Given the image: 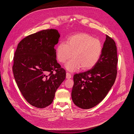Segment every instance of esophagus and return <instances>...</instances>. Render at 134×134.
I'll return each instance as SVG.
<instances>
[{
	"mask_svg": "<svg viewBox=\"0 0 134 134\" xmlns=\"http://www.w3.org/2000/svg\"><path fill=\"white\" fill-rule=\"evenodd\" d=\"M71 77H72V76H71V74H70V73L67 72V73H66V78L70 79V78H71Z\"/></svg>",
	"mask_w": 134,
	"mask_h": 134,
	"instance_id": "esophagus-1",
	"label": "esophagus"
}]
</instances>
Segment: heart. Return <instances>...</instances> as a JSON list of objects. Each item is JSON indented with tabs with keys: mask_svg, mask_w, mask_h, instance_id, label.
Listing matches in <instances>:
<instances>
[{
	"mask_svg": "<svg viewBox=\"0 0 134 134\" xmlns=\"http://www.w3.org/2000/svg\"><path fill=\"white\" fill-rule=\"evenodd\" d=\"M103 44L100 40L94 38L87 33H78L68 37L66 44L59 43L56 48L58 61L64 63L73 57L65 64L67 70L75 72L81 67L83 70L93 68L100 59Z\"/></svg>",
	"mask_w": 134,
	"mask_h": 134,
	"instance_id": "obj_1",
	"label": "heart"
}]
</instances>
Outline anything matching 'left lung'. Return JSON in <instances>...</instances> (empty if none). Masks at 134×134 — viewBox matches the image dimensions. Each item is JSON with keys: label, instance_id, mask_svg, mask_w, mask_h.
Returning a JSON list of instances; mask_svg holds the SVG:
<instances>
[{"label": "left lung", "instance_id": "1", "mask_svg": "<svg viewBox=\"0 0 134 134\" xmlns=\"http://www.w3.org/2000/svg\"><path fill=\"white\" fill-rule=\"evenodd\" d=\"M118 61L115 42L106 35L98 63L91 70L73 76L72 99L76 106L87 109L103 100L115 82Z\"/></svg>", "mask_w": 134, "mask_h": 134}]
</instances>
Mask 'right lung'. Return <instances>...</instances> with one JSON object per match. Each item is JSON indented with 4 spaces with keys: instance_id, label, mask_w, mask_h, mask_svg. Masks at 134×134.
<instances>
[{
    "instance_id": "add662e5",
    "label": "right lung",
    "mask_w": 134,
    "mask_h": 134,
    "mask_svg": "<svg viewBox=\"0 0 134 134\" xmlns=\"http://www.w3.org/2000/svg\"><path fill=\"white\" fill-rule=\"evenodd\" d=\"M59 37L53 29L30 35L19 43L14 54L15 80L26 100L38 108L51 104L66 78V71L57 63L54 49Z\"/></svg>"
}]
</instances>
